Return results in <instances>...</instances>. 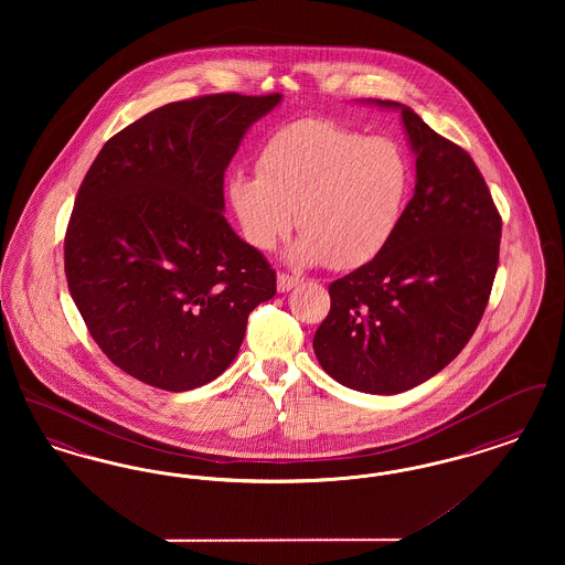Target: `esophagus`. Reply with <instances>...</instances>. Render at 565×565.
I'll list each match as a JSON object with an SVG mask.
<instances>
[{
    "label": "esophagus",
    "mask_w": 565,
    "mask_h": 565,
    "mask_svg": "<svg viewBox=\"0 0 565 565\" xmlns=\"http://www.w3.org/2000/svg\"><path fill=\"white\" fill-rule=\"evenodd\" d=\"M298 281H300V277H296V275L279 273V275H277V290H279V292H290Z\"/></svg>",
    "instance_id": "1"
}]
</instances>
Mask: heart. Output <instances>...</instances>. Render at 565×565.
I'll return each mask as SVG.
<instances>
[{
	"mask_svg": "<svg viewBox=\"0 0 565 565\" xmlns=\"http://www.w3.org/2000/svg\"><path fill=\"white\" fill-rule=\"evenodd\" d=\"M411 190V162L390 137L302 118L270 135L258 171H233L226 199L243 239L270 249L296 222L288 258L353 269L394 237Z\"/></svg>",
	"mask_w": 565,
	"mask_h": 565,
	"instance_id": "heart-1",
	"label": "heart"
}]
</instances>
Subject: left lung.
Returning <instances> with one entry per match:
<instances>
[{"instance_id": "1", "label": "left lung", "mask_w": 565, "mask_h": 565, "mask_svg": "<svg viewBox=\"0 0 565 565\" xmlns=\"http://www.w3.org/2000/svg\"><path fill=\"white\" fill-rule=\"evenodd\" d=\"M417 184L375 258L332 281L313 337L323 371L366 394H401L443 371L483 318L502 217L472 157L396 102Z\"/></svg>"}]
</instances>
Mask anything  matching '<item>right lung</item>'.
Here are the masks:
<instances>
[{"instance_id":"obj_1","label":"right lung","mask_w":565,"mask_h":565,"mask_svg":"<svg viewBox=\"0 0 565 565\" xmlns=\"http://www.w3.org/2000/svg\"><path fill=\"white\" fill-rule=\"evenodd\" d=\"M279 93L167 104L109 137L84 175L65 233L82 320L127 375L186 392L222 375L247 316L275 296L267 258L235 235L224 171Z\"/></svg>"}]
</instances>
